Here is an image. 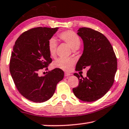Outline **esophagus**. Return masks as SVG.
I'll return each instance as SVG.
<instances>
[{
    "label": "esophagus",
    "instance_id": "34e87169",
    "mask_svg": "<svg viewBox=\"0 0 129 129\" xmlns=\"http://www.w3.org/2000/svg\"><path fill=\"white\" fill-rule=\"evenodd\" d=\"M70 75H71V74H70V73H65V77H69Z\"/></svg>",
    "mask_w": 129,
    "mask_h": 129
}]
</instances>
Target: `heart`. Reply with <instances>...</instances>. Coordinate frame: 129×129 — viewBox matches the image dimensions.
I'll use <instances>...</instances> for the list:
<instances>
[{"label": "heart", "instance_id": "heart-1", "mask_svg": "<svg viewBox=\"0 0 129 129\" xmlns=\"http://www.w3.org/2000/svg\"><path fill=\"white\" fill-rule=\"evenodd\" d=\"M58 37L61 40L66 42L73 49H77L81 45V39L78 35L73 30H68L59 34ZM48 50L51 57H55L56 55L57 43L54 38L49 39L47 44ZM74 61L71 59L58 58L54 62V67L63 71H70L74 64Z\"/></svg>", "mask_w": 129, "mask_h": 129}]
</instances>
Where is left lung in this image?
<instances>
[{
    "instance_id": "1",
    "label": "left lung",
    "mask_w": 129,
    "mask_h": 129,
    "mask_svg": "<svg viewBox=\"0 0 129 129\" xmlns=\"http://www.w3.org/2000/svg\"><path fill=\"white\" fill-rule=\"evenodd\" d=\"M77 34L84 42V51L76 65V71L88 68L87 77L74 73L78 85L73 89L74 95L83 102L101 99L113 84L117 62L109 41L103 34L90 27H81Z\"/></svg>"
}]
</instances>
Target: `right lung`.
Instances as JSON below:
<instances>
[{
    "mask_svg": "<svg viewBox=\"0 0 129 129\" xmlns=\"http://www.w3.org/2000/svg\"><path fill=\"white\" fill-rule=\"evenodd\" d=\"M58 27H37L24 32L13 47L9 63L10 73L19 92L29 100L43 103L54 95L56 84L64 76L59 68L40 76L52 62L48 50L49 39ZM45 68V69H44Z\"/></svg>",
    "mask_w": 129,
    "mask_h": 129,
    "instance_id": "right-lung-1",
    "label": "right lung"
}]
</instances>
